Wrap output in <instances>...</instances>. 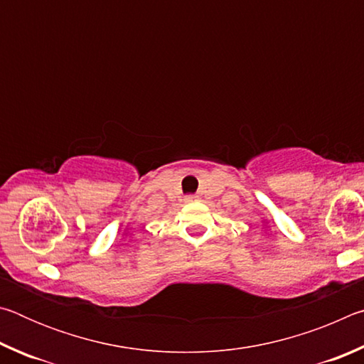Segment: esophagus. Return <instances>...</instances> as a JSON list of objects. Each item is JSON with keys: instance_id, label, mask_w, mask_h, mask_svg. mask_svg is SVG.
<instances>
[{"instance_id": "obj_1", "label": "esophagus", "mask_w": 364, "mask_h": 364, "mask_svg": "<svg viewBox=\"0 0 364 364\" xmlns=\"http://www.w3.org/2000/svg\"><path fill=\"white\" fill-rule=\"evenodd\" d=\"M194 199V197H188V199L186 200H193Z\"/></svg>"}]
</instances>
